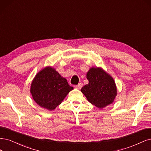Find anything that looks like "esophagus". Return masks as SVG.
Wrapping results in <instances>:
<instances>
[{
  "label": "esophagus",
  "mask_w": 151,
  "mask_h": 151,
  "mask_svg": "<svg viewBox=\"0 0 151 151\" xmlns=\"http://www.w3.org/2000/svg\"><path fill=\"white\" fill-rule=\"evenodd\" d=\"M75 88L80 90V89L81 88V87H82V83H78L77 85H75Z\"/></svg>",
  "instance_id": "obj_1"
}]
</instances>
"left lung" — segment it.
<instances>
[{"label":"left lung","mask_w":151,"mask_h":151,"mask_svg":"<svg viewBox=\"0 0 151 151\" xmlns=\"http://www.w3.org/2000/svg\"><path fill=\"white\" fill-rule=\"evenodd\" d=\"M88 83L81 91L88 101L99 109L112 104L117 93L113 78L101 68H91L86 74Z\"/></svg>","instance_id":"left-lung-1"}]
</instances>
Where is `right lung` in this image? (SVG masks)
<instances>
[{
	"label": "right lung",
	"mask_w": 151,
	"mask_h": 151,
	"mask_svg": "<svg viewBox=\"0 0 151 151\" xmlns=\"http://www.w3.org/2000/svg\"><path fill=\"white\" fill-rule=\"evenodd\" d=\"M73 89L66 78L52 67L47 66L33 79L30 91L37 105L51 111L61 104Z\"/></svg>",
	"instance_id": "right-lung-1"
}]
</instances>
